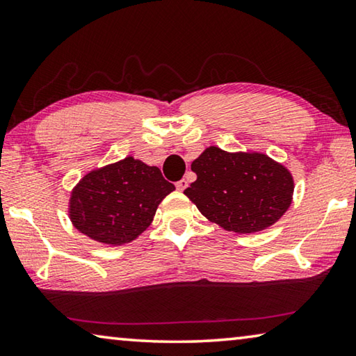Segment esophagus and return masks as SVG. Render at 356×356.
I'll return each mask as SVG.
<instances>
[{
  "label": "esophagus",
  "instance_id": "esophagus-1",
  "mask_svg": "<svg viewBox=\"0 0 356 356\" xmlns=\"http://www.w3.org/2000/svg\"><path fill=\"white\" fill-rule=\"evenodd\" d=\"M186 186H188V180H185V179H182V180H179V182L176 184V188L179 190V191H184Z\"/></svg>",
  "mask_w": 356,
  "mask_h": 356
}]
</instances>
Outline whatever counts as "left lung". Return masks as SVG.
Instances as JSON below:
<instances>
[{"label": "left lung", "instance_id": "8db88e82", "mask_svg": "<svg viewBox=\"0 0 356 356\" xmlns=\"http://www.w3.org/2000/svg\"><path fill=\"white\" fill-rule=\"evenodd\" d=\"M191 171L197 179L184 193L209 221L226 231H264L292 204L291 171L265 154L210 146L193 161Z\"/></svg>", "mask_w": 356, "mask_h": 356}]
</instances>
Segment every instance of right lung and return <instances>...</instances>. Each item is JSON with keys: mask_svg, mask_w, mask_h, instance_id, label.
I'll list each match as a JSON object with an SVG mask.
<instances>
[{"mask_svg": "<svg viewBox=\"0 0 356 356\" xmlns=\"http://www.w3.org/2000/svg\"><path fill=\"white\" fill-rule=\"evenodd\" d=\"M176 190L156 166L134 156L88 172L72 190V225L95 242L120 246L152 222L159 204Z\"/></svg>", "mask_w": 356, "mask_h": 356, "instance_id": "1", "label": "right lung"}]
</instances>
